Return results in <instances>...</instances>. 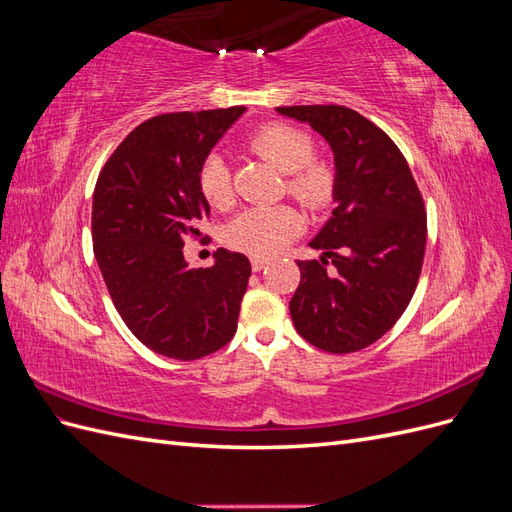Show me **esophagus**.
Segmentation results:
<instances>
[{"instance_id":"1","label":"esophagus","mask_w":512,"mask_h":512,"mask_svg":"<svg viewBox=\"0 0 512 512\" xmlns=\"http://www.w3.org/2000/svg\"><path fill=\"white\" fill-rule=\"evenodd\" d=\"M267 265H269V258H262V256H254L252 258V269L254 271H262Z\"/></svg>"}]
</instances>
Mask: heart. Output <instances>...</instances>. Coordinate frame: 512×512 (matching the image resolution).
<instances>
[{
    "label": "heart",
    "instance_id": "b5f03b06",
    "mask_svg": "<svg viewBox=\"0 0 512 512\" xmlns=\"http://www.w3.org/2000/svg\"><path fill=\"white\" fill-rule=\"evenodd\" d=\"M256 156L273 164L288 175V192L309 209H322L331 203L335 190V175L331 166L314 160V141L305 130L290 123H269L247 138ZM198 190L211 207H226L230 203V173L224 156L211 153L200 164ZM303 230V218L288 205L252 207L241 211L232 220L224 239L235 250L254 256H273Z\"/></svg>",
    "mask_w": 512,
    "mask_h": 512
}]
</instances>
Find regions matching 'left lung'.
Masks as SVG:
<instances>
[{"mask_svg": "<svg viewBox=\"0 0 512 512\" xmlns=\"http://www.w3.org/2000/svg\"><path fill=\"white\" fill-rule=\"evenodd\" d=\"M329 143L335 209L309 241L318 260H297L294 329L320 350L346 354L380 339L406 312L421 275L427 215L397 145L369 119L335 104L280 106ZM332 258L333 270L326 265Z\"/></svg>", "mask_w": 512, "mask_h": 512, "instance_id": "obj_1", "label": "left lung"}]
</instances>
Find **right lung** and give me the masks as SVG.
I'll return each mask as SVG.
<instances>
[{
	"mask_svg": "<svg viewBox=\"0 0 512 512\" xmlns=\"http://www.w3.org/2000/svg\"><path fill=\"white\" fill-rule=\"evenodd\" d=\"M245 106L168 113L134 128L104 164L94 190V254L119 316L162 356L194 361L237 331L250 260L220 247L190 269L183 239L200 237L209 203L200 164Z\"/></svg>",
	"mask_w": 512,
	"mask_h": 512,
	"instance_id": "right-lung-1",
	"label": "right lung"
}]
</instances>
